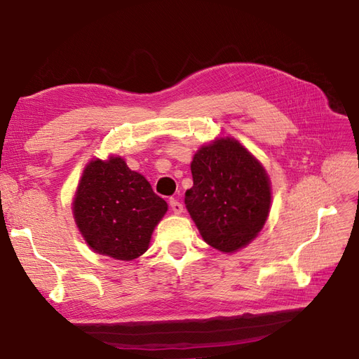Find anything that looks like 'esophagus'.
I'll use <instances>...</instances> for the list:
<instances>
[{
    "mask_svg": "<svg viewBox=\"0 0 359 359\" xmlns=\"http://www.w3.org/2000/svg\"><path fill=\"white\" fill-rule=\"evenodd\" d=\"M169 205H170L172 211L175 212V214H181V212L184 211V206H182V203H181L180 201H177V199H170V201H169Z\"/></svg>",
    "mask_w": 359,
    "mask_h": 359,
    "instance_id": "34e87169",
    "label": "esophagus"
}]
</instances>
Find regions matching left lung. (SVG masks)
Instances as JSON below:
<instances>
[{"label": "left lung", "mask_w": 359, "mask_h": 359, "mask_svg": "<svg viewBox=\"0 0 359 359\" xmlns=\"http://www.w3.org/2000/svg\"><path fill=\"white\" fill-rule=\"evenodd\" d=\"M186 208L211 247L232 253L255 240L271 206L264 166L233 137L203 145L191 161Z\"/></svg>", "instance_id": "8db88e82"}]
</instances>
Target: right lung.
Wrapping results in <instances>:
<instances>
[{
    "instance_id": "right-lung-1",
    "label": "right lung",
    "mask_w": 359,
    "mask_h": 359,
    "mask_svg": "<svg viewBox=\"0 0 359 359\" xmlns=\"http://www.w3.org/2000/svg\"><path fill=\"white\" fill-rule=\"evenodd\" d=\"M166 211L165 199L121 157L91 160L73 201L74 222L86 244L118 260H133L147 252Z\"/></svg>"
}]
</instances>
